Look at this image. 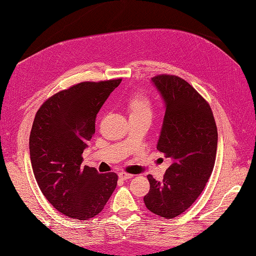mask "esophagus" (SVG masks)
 <instances>
[{
	"mask_svg": "<svg viewBox=\"0 0 256 256\" xmlns=\"http://www.w3.org/2000/svg\"><path fill=\"white\" fill-rule=\"evenodd\" d=\"M118 178L121 180H128V178H132L133 175L132 174H128V173H125V172H120L118 173Z\"/></svg>",
	"mask_w": 256,
	"mask_h": 256,
	"instance_id": "1",
	"label": "esophagus"
}]
</instances>
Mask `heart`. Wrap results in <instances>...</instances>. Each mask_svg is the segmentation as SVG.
Here are the masks:
<instances>
[{"label":"heart","mask_w":256,"mask_h":256,"mask_svg":"<svg viewBox=\"0 0 256 256\" xmlns=\"http://www.w3.org/2000/svg\"><path fill=\"white\" fill-rule=\"evenodd\" d=\"M128 112L130 118L148 116L152 115V103L143 94H135L128 100Z\"/></svg>","instance_id":"obj_1"}]
</instances>
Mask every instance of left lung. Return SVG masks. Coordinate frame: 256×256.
Returning <instances> with one entry per match:
<instances>
[{
  "label": "left lung",
  "mask_w": 256,
  "mask_h": 256,
  "mask_svg": "<svg viewBox=\"0 0 256 256\" xmlns=\"http://www.w3.org/2000/svg\"><path fill=\"white\" fill-rule=\"evenodd\" d=\"M152 83L165 105L156 148L172 164L161 182L148 175L150 191L144 203L152 213L172 218L191 206L211 176L218 128L208 103L183 78L158 75Z\"/></svg>",
  "instance_id": "obj_1"
}]
</instances>
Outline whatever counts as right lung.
<instances>
[{
	"instance_id": "obj_1",
	"label": "right lung",
	"mask_w": 256,
	"mask_h": 256,
	"mask_svg": "<svg viewBox=\"0 0 256 256\" xmlns=\"http://www.w3.org/2000/svg\"><path fill=\"white\" fill-rule=\"evenodd\" d=\"M122 80L82 82L54 94L35 115L30 158L43 195L58 212L76 220L94 218L118 184L113 172L82 165L100 108Z\"/></svg>"
}]
</instances>
